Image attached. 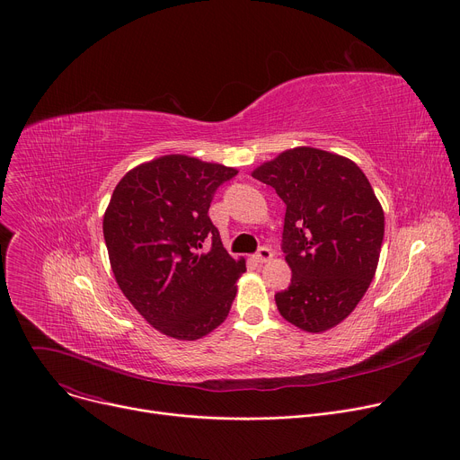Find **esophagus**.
Returning a JSON list of instances; mask_svg holds the SVG:
<instances>
[{
    "mask_svg": "<svg viewBox=\"0 0 460 460\" xmlns=\"http://www.w3.org/2000/svg\"><path fill=\"white\" fill-rule=\"evenodd\" d=\"M271 257H273V253H271V250H268V248H261V250L257 252V255H255L257 262H268Z\"/></svg>",
    "mask_w": 460,
    "mask_h": 460,
    "instance_id": "esophagus-1",
    "label": "esophagus"
}]
</instances>
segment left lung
I'll return each instance as SVG.
<instances>
[{"label":"left lung","mask_w":460,"mask_h":460,"mask_svg":"<svg viewBox=\"0 0 460 460\" xmlns=\"http://www.w3.org/2000/svg\"><path fill=\"white\" fill-rule=\"evenodd\" d=\"M252 175L285 201L283 252L290 287L275 294L281 316L307 332L346 320L368 290L385 236V212L349 159L299 146Z\"/></svg>","instance_id":"left-lung-1"}]
</instances>
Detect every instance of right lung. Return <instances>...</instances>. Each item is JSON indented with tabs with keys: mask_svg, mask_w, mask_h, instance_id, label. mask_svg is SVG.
I'll return each mask as SVG.
<instances>
[{
	"mask_svg": "<svg viewBox=\"0 0 460 460\" xmlns=\"http://www.w3.org/2000/svg\"><path fill=\"white\" fill-rule=\"evenodd\" d=\"M236 173L164 155L129 170L111 196L103 236L116 283L138 314L172 339L198 341L231 311L246 261L226 252L208 207Z\"/></svg>",
	"mask_w": 460,
	"mask_h": 460,
	"instance_id": "1",
	"label": "right lung"
}]
</instances>
